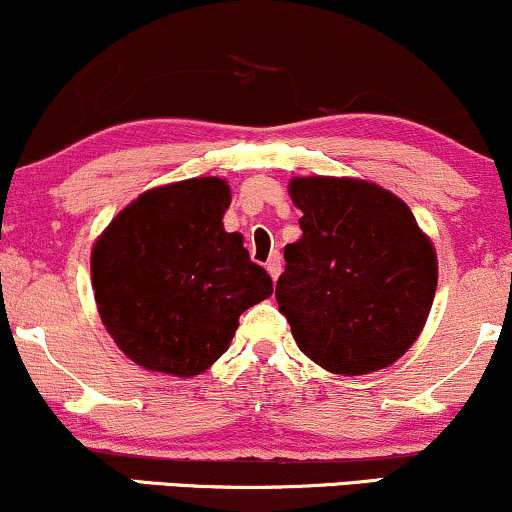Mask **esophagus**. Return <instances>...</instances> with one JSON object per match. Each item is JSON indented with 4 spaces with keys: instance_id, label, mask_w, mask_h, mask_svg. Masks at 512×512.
Here are the masks:
<instances>
[{
    "instance_id": "esophagus-1",
    "label": "esophagus",
    "mask_w": 512,
    "mask_h": 512,
    "mask_svg": "<svg viewBox=\"0 0 512 512\" xmlns=\"http://www.w3.org/2000/svg\"><path fill=\"white\" fill-rule=\"evenodd\" d=\"M267 272H269V276H272L274 281L279 279V274H281V257H279V252H274V255L267 260Z\"/></svg>"
}]
</instances>
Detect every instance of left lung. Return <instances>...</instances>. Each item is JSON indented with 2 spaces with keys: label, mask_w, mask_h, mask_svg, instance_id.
Wrapping results in <instances>:
<instances>
[{
  "label": "left lung",
  "mask_w": 512,
  "mask_h": 512,
  "mask_svg": "<svg viewBox=\"0 0 512 512\" xmlns=\"http://www.w3.org/2000/svg\"><path fill=\"white\" fill-rule=\"evenodd\" d=\"M303 236L286 245L276 303L317 366L363 375L395 363L431 313L438 264L407 204L373 182L296 178Z\"/></svg>",
  "instance_id": "8db88e82"
}]
</instances>
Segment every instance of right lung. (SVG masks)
Segmentation results:
<instances>
[{"label": "right lung", "instance_id": "obj_1", "mask_svg": "<svg viewBox=\"0 0 512 512\" xmlns=\"http://www.w3.org/2000/svg\"><path fill=\"white\" fill-rule=\"evenodd\" d=\"M231 190L192 178L134 199L93 245L98 313L134 363L158 373H202L231 344L238 317L272 296L240 233L223 231Z\"/></svg>", "mask_w": 512, "mask_h": 512}]
</instances>
